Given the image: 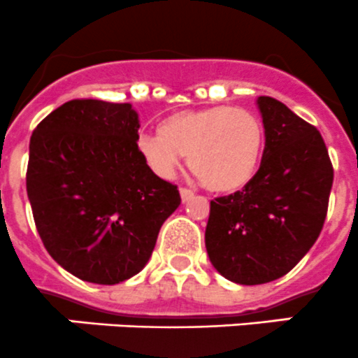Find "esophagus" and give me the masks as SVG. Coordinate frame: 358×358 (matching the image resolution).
Masks as SVG:
<instances>
[{
	"instance_id": "esophagus-1",
	"label": "esophagus",
	"mask_w": 358,
	"mask_h": 358,
	"mask_svg": "<svg viewBox=\"0 0 358 358\" xmlns=\"http://www.w3.org/2000/svg\"><path fill=\"white\" fill-rule=\"evenodd\" d=\"M180 193V200H182V203H186V201H189L191 198L194 196V193L191 189H187V187H180L179 189Z\"/></svg>"
}]
</instances>
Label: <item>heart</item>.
<instances>
[{
  "label": "heart",
  "instance_id": "obj_1",
  "mask_svg": "<svg viewBox=\"0 0 358 358\" xmlns=\"http://www.w3.org/2000/svg\"><path fill=\"white\" fill-rule=\"evenodd\" d=\"M264 146L259 116L229 106L172 113L158 132L137 137V151L155 174L172 178L186 155L191 172L214 193L243 189L259 171Z\"/></svg>",
  "mask_w": 358,
  "mask_h": 358
}]
</instances>
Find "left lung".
Listing matches in <instances>:
<instances>
[{
  "mask_svg": "<svg viewBox=\"0 0 358 358\" xmlns=\"http://www.w3.org/2000/svg\"><path fill=\"white\" fill-rule=\"evenodd\" d=\"M266 146L242 191L210 201L205 247L212 266L240 285L277 280L318 238L334 171L320 132L273 97H257Z\"/></svg>",
  "mask_w": 358,
  "mask_h": 358,
  "instance_id": "left-lung-1",
  "label": "left lung"
}]
</instances>
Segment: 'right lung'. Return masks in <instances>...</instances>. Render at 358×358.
<instances>
[{"label":"right lung","instance_id":"obj_1","mask_svg":"<svg viewBox=\"0 0 358 358\" xmlns=\"http://www.w3.org/2000/svg\"><path fill=\"white\" fill-rule=\"evenodd\" d=\"M139 127L129 102L74 99L31 136L26 186L38 233L85 282L115 285L139 273L180 205L178 186L137 151Z\"/></svg>","mask_w":358,"mask_h":358}]
</instances>
